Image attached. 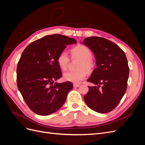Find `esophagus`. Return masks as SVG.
<instances>
[{
    "mask_svg": "<svg viewBox=\"0 0 145 145\" xmlns=\"http://www.w3.org/2000/svg\"><path fill=\"white\" fill-rule=\"evenodd\" d=\"M80 86V84H77V83H74L73 86L74 88H77Z\"/></svg>",
    "mask_w": 145,
    "mask_h": 145,
    "instance_id": "1",
    "label": "esophagus"
}]
</instances>
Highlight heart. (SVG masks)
Wrapping results in <instances>:
<instances>
[{
  "mask_svg": "<svg viewBox=\"0 0 145 145\" xmlns=\"http://www.w3.org/2000/svg\"><path fill=\"white\" fill-rule=\"evenodd\" d=\"M71 54L74 57L81 60L78 65V71H67L63 74V79L67 82L78 83L86 77V71L91 72L94 68V63L92 60V53L88 48L78 45L71 50ZM57 63L61 69L66 70L69 63V56L65 51L61 52L57 57Z\"/></svg>",
  "mask_w": 145,
  "mask_h": 145,
  "instance_id": "b5f03b06",
  "label": "heart"
}]
</instances>
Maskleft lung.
<instances>
[{"label": "left lung", "instance_id": "left-lung-1", "mask_svg": "<svg viewBox=\"0 0 145 145\" xmlns=\"http://www.w3.org/2000/svg\"><path fill=\"white\" fill-rule=\"evenodd\" d=\"M82 43L93 51L97 66L87 80L96 86H88L84 100L94 111L109 112L120 103L127 89L129 69L126 55L116 43L103 37H87Z\"/></svg>", "mask_w": 145, "mask_h": 145}]
</instances>
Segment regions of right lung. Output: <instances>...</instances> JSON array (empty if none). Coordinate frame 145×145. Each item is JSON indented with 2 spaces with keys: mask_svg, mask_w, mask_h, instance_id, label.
<instances>
[{
  "mask_svg": "<svg viewBox=\"0 0 145 145\" xmlns=\"http://www.w3.org/2000/svg\"><path fill=\"white\" fill-rule=\"evenodd\" d=\"M73 38L60 34L46 36L31 43L24 51L17 67V87L28 107L38 115L58 111L72 89L71 82L54 83L62 77L57 57Z\"/></svg>",
  "mask_w": 145,
  "mask_h": 145,
  "instance_id": "add662e5",
  "label": "right lung"
}]
</instances>
